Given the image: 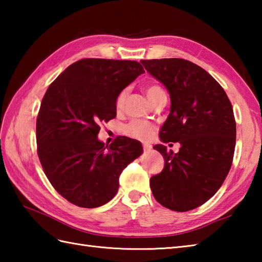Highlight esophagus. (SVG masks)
I'll return each mask as SVG.
<instances>
[{"label":"esophagus","instance_id":"1","mask_svg":"<svg viewBox=\"0 0 262 262\" xmlns=\"http://www.w3.org/2000/svg\"><path fill=\"white\" fill-rule=\"evenodd\" d=\"M143 149H144V152L147 153V152L151 151V145H148V144H144Z\"/></svg>","mask_w":262,"mask_h":262}]
</instances>
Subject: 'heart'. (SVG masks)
<instances>
[{
    "label": "heart",
    "mask_w": 262,
    "mask_h": 262,
    "mask_svg": "<svg viewBox=\"0 0 262 262\" xmlns=\"http://www.w3.org/2000/svg\"><path fill=\"white\" fill-rule=\"evenodd\" d=\"M144 91H145L149 102H152L155 98L160 96V94L164 93L162 89H161V86L157 84V83H148V84L144 86ZM126 97H127L126 91H121L118 94V97L116 99L117 110H121L122 107H124ZM122 132H124L127 136L135 138V140L145 142V141H148L149 138L153 136L154 126L144 120H134L122 128Z\"/></svg>",
    "instance_id": "heart-1"
}]
</instances>
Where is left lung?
<instances>
[{"instance_id": "1", "label": "left lung", "mask_w": 262, "mask_h": 262, "mask_svg": "<svg viewBox=\"0 0 262 262\" xmlns=\"http://www.w3.org/2000/svg\"><path fill=\"white\" fill-rule=\"evenodd\" d=\"M170 93L171 109L160 138L179 142L178 153L158 144L164 168L149 180L158 202L174 211L202 206L214 196L231 169L236 125L224 89L200 66L182 58L142 59Z\"/></svg>"}]
</instances>
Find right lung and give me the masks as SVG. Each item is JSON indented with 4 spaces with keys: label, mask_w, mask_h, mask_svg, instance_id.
<instances>
[{
    "label": "right lung",
    "mask_w": 262,
    "mask_h": 262,
    "mask_svg": "<svg viewBox=\"0 0 262 262\" xmlns=\"http://www.w3.org/2000/svg\"><path fill=\"white\" fill-rule=\"evenodd\" d=\"M135 60L84 58L70 65L45 93L39 109L37 153L48 180L70 203L96 208L110 202L119 176L143 153L141 143L98 140L101 121L116 117V99L144 73Z\"/></svg>",
    "instance_id": "1"
}]
</instances>
